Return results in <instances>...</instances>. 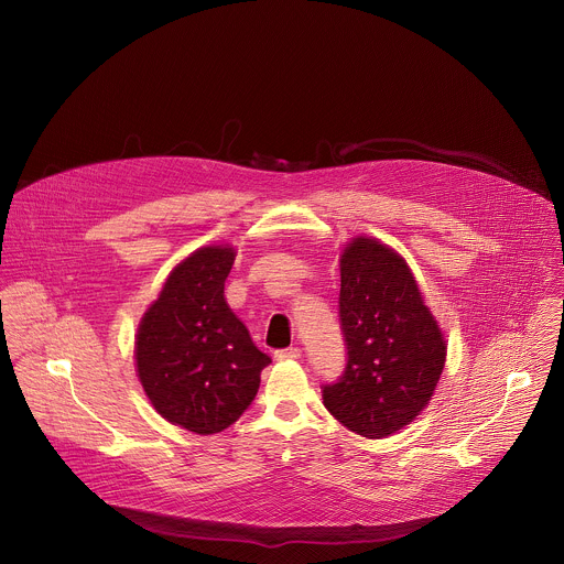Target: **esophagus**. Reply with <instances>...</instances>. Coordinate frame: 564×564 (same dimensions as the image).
Instances as JSON below:
<instances>
[{"label":"esophagus","mask_w":564,"mask_h":564,"mask_svg":"<svg viewBox=\"0 0 564 564\" xmlns=\"http://www.w3.org/2000/svg\"><path fill=\"white\" fill-rule=\"evenodd\" d=\"M275 361H289V359H300L302 350L300 348H284V350H275L273 352Z\"/></svg>","instance_id":"obj_1"}]
</instances>
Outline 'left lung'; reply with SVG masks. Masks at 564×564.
I'll return each instance as SVG.
<instances>
[{
	"label": "left lung",
	"instance_id": "1",
	"mask_svg": "<svg viewBox=\"0 0 564 564\" xmlns=\"http://www.w3.org/2000/svg\"><path fill=\"white\" fill-rule=\"evenodd\" d=\"M339 319L348 361L322 387L324 404L350 431L387 437L429 404L446 361L444 335L404 258L368 236L341 253Z\"/></svg>",
	"mask_w": 564,
	"mask_h": 564
}]
</instances>
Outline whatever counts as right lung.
Segmentation results:
<instances>
[{
  "instance_id": "obj_1",
  "label": "right lung",
  "mask_w": 564,
  "mask_h": 564,
  "mask_svg": "<svg viewBox=\"0 0 564 564\" xmlns=\"http://www.w3.org/2000/svg\"><path fill=\"white\" fill-rule=\"evenodd\" d=\"M234 247H200L169 275L135 337L140 382L162 417L198 435L234 424L271 359L225 302Z\"/></svg>"
}]
</instances>
